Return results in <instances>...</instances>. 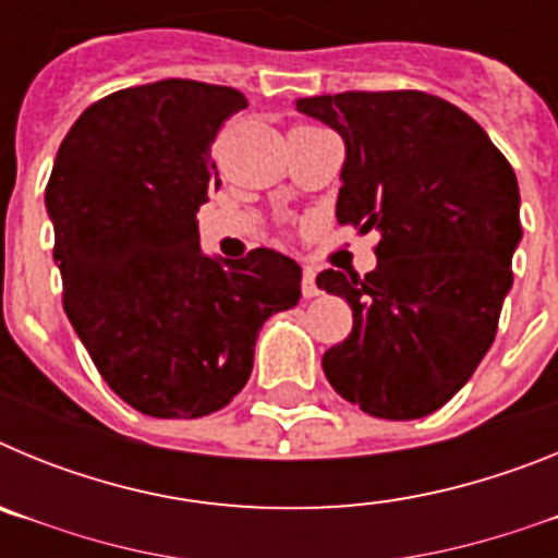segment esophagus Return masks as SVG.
I'll list each match as a JSON object with an SVG mask.
<instances>
[{"mask_svg": "<svg viewBox=\"0 0 558 558\" xmlns=\"http://www.w3.org/2000/svg\"><path fill=\"white\" fill-rule=\"evenodd\" d=\"M302 293H304V299H313V295L322 293V290H318V284H315V270L313 268H304V274H302Z\"/></svg>", "mask_w": 558, "mask_h": 558, "instance_id": "34e87169", "label": "esophagus"}]
</instances>
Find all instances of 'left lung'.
I'll list each match as a JSON object with an SVG mask.
<instances>
[{
    "mask_svg": "<svg viewBox=\"0 0 558 558\" xmlns=\"http://www.w3.org/2000/svg\"><path fill=\"white\" fill-rule=\"evenodd\" d=\"M340 133V223L377 229V268L324 270L352 332L324 354L329 386L368 416L422 418L450 402L489 352L522 240L511 165L470 113L425 92L295 100Z\"/></svg>",
    "mask_w": 558,
    "mask_h": 558,
    "instance_id": "obj_1",
    "label": "left lung"
}]
</instances>
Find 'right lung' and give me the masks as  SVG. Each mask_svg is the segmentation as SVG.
<instances>
[{"instance_id": "add662e5", "label": "right lung", "mask_w": 558, "mask_h": 558, "mask_svg": "<svg viewBox=\"0 0 558 558\" xmlns=\"http://www.w3.org/2000/svg\"><path fill=\"white\" fill-rule=\"evenodd\" d=\"M248 106L236 88L159 81L77 117L49 175L63 310L111 391L145 416L198 418L248 383L259 329L302 299L274 248L201 251L198 209L220 184L209 147Z\"/></svg>"}]
</instances>
